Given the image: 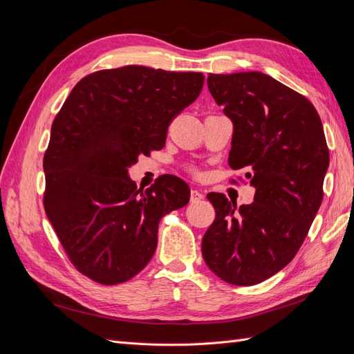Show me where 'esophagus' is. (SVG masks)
I'll use <instances>...</instances> for the list:
<instances>
[{"instance_id":"obj_1","label":"esophagus","mask_w":354,"mask_h":354,"mask_svg":"<svg viewBox=\"0 0 354 354\" xmlns=\"http://www.w3.org/2000/svg\"><path fill=\"white\" fill-rule=\"evenodd\" d=\"M201 199H203V194L201 190H198V189H192V192H190V201L192 202H198V201H201Z\"/></svg>"}]
</instances>
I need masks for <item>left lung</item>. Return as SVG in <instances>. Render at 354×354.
<instances>
[{"label":"left lung","instance_id":"left-lung-1","mask_svg":"<svg viewBox=\"0 0 354 354\" xmlns=\"http://www.w3.org/2000/svg\"><path fill=\"white\" fill-rule=\"evenodd\" d=\"M208 90L233 124L229 165L246 169L254 202L236 208L208 194L216 220L203 234L212 273L248 286L276 274L303 245L324 199L329 151L304 95L261 72L208 75Z\"/></svg>","mask_w":354,"mask_h":354}]
</instances>
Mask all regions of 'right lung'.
<instances>
[{"mask_svg":"<svg viewBox=\"0 0 354 354\" xmlns=\"http://www.w3.org/2000/svg\"><path fill=\"white\" fill-rule=\"evenodd\" d=\"M203 80L146 66L99 71L75 85L53 121L44 209L72 264L94 282L142 272L160 218L187 205L186 181L160 176L143 192L128 168L164 147L171 120L198 99Z\"/></svg>","mask_w":354,"mask_h":354,"instance_id":"obj_1","label":"right lung"}]
</instances>
